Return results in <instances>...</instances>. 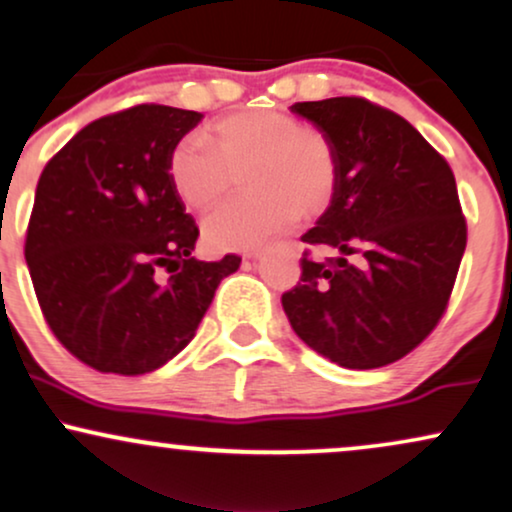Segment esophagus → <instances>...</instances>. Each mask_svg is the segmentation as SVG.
Here are the masks:
<instances>
[{
  "instance_id": "obj_1",
  "label": "esophagus",
  "mask_w": 512,
  "mask_h": 512,
  "mask_svg": "<svg viewBox=\"0 0 512 512\" xmlns=\"http://www.w3.org/2000/svg\"><path fill=\"white\" fill-rule=\"evenodd\" d=\"M262 255H264V250H255V252H250L248 257H250V260H260Z\"/></svg>"
}]
</instances>
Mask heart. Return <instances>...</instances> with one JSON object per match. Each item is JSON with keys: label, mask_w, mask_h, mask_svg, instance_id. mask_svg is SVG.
<instances>
[{"label": "heart", "mask_w": 512, "mask_h": 512, "mask_svg": "<svg viewBox=\"0 0 512 512\" xmlns=\"http://www.w3.org/2000/svg\"><path fill=\"white\" fill-rule=\"evenodd\" d=\"M243 174L248 196L203 224L210 250H252L331 203L338 158L331 139L281 111H245L212 122L208 141L186 134L167 155L172 189L193 210H210Z\"/></svg>", "instance_id": "b5f03b06"}]
</instances>
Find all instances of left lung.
Segmentation results:
<instances>
[{"label":"left lung","instance_id":"left-lung-1","mask_svg":"<svg viewBox=\"0 0 512 512\" xmlns=\"http://www.w3.org/2000/svg\"><path fill=\"white\" fill-rule=\"evenodd\" d=\"M331 139L338 181L302 243L300 283L281 302L314 352L380 368L416 349L446 312L468 226L454 172L401 115L361 96L293 103Z\"/></svg>","mask_w":512,"mask_h":512}]
</instances>
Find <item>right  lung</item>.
Segmentation results:
<instances>
[{"instance_id": "obj_1", "label": "right lung", "mask_w": 512, "mask_h": 512, "mask_svg": "<svg viewBox=\"0 0 512 512\" xmlns=\"http://www.w3.org/2000/svg\"><path fill=\"white\" fill-rule=\"evenodd\" d=\"M200 118L160 103L103 115L37 181L25 236L37 302L56 340L101 373H151L177 357L241 264L191 257L198 226L167 174Z\"/></svg>"}]
</instances>
